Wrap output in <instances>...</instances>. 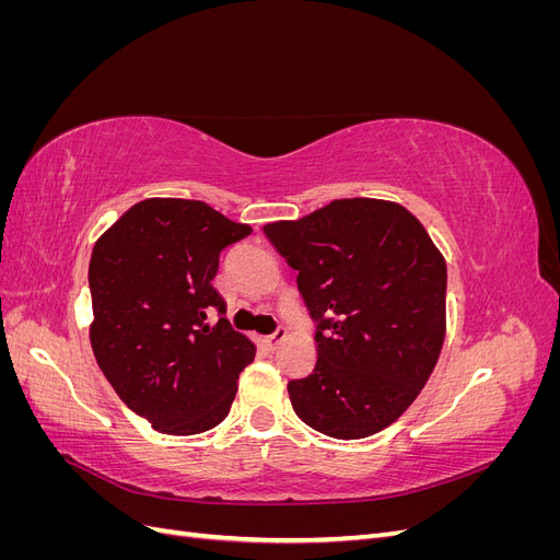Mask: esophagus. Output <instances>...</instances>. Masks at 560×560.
Masks as SVG:
<instances>
[{
  "label": "esophagus",
  "mask_w": 560,
  "mask_h": 560,
  "mask_svg": "<svg viewBox=\"0 0 560 560\" xmlns=\"http://www.w3.org/2000/svg\"><path fill=\"white\" fill-rule=\"evenodd\" d=\"M284 338H287V329H284V327H278L273 334L264 338V343H266L268 350H276V348L284 341Z\"/></svg>",
  "instance_id": "obj_1"
}]
</instances>
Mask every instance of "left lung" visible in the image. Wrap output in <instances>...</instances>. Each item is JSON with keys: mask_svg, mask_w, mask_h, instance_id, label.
Segmentation results:
<instances>
[{"mask_svg": "<svg viewBox=\"0 0 560 560\" xmlns=\"http://www.w3.org/2000/svg\"><path fill=\"white\" fill-rule=\"evenodd\" d=\"M264 233L317 322L315 369L287 383L296 416L334 439L393 425L446 336V261L425 226L399 202L341 198Z\"/></svg>", "mask_w": 560, "mask_h": 560, "instance_id": "8db88e82", "label": "left lung"}]
</instances>
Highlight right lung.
Listing matches in <instances>:
<instances>
[{"mask_svg":"<svg viewBox=\"0 0 560 560\" xmlns=\"http://www.w3.org/2000/svg\"><path fill=\"white\" fill-rule=\"evenodd\" d=\"M252 229L202 200L147 198L100 235L89 266L91 346L130 411L163 434L219 425L254 343L212 287L224 247ZM217 310V326L207 315Z\"/></svg>","mask_w":560,"mask_h":560,"instance_id":"add662e5","label":"right lung"}]
</instances>
